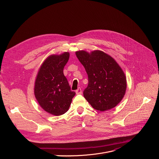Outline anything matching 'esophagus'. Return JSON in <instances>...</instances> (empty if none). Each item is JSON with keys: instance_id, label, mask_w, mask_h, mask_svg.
I'll return each mask as SVG.
<instances>
[{"instance_id": "1", "label": "esophagus", "mask_w": 159, "mask_h": 159, "mask_svg": "<svg viewBox=\"0 0 159 159\" xmlns=\"http://www.w3.org/2000/svg\"><path fill=\"white\" fill-rule=\"evenodd\" d=\"M75 93H76V94H81L82 93V89H81L80 87H79V88H78V89H77V90H76Z\"/></svg>"}]
</instances>
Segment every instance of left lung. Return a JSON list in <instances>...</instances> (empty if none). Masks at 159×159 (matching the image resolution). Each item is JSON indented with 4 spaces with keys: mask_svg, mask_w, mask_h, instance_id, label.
Returning a JSON list of instances; mask_svg holds the SVG:
<instances>
[{
    "mask_svg": "<svg viewBox=\"0 0 159 159\" xmlns=\"http://www.w3.org/2000/svg\"><path fill=\"white\" fill-rule=\"evenodd\" d=\"M76 56L88 75L84 97L91 106L105 111L116 107L125 95L127 87L125 72L116 61L101 50H79Z\"/></svg>",
    "mask_w": 159,
    "mask_h": 159,
    "instance_id": "8db88e82",
    "label": "left lung"
}]
</instances>
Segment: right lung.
Wrapping results in <instances>:
<instances>
[{
    "mask_svg": "<svg viewBox=\"0 0 159 159\" xmlns=\"http://www.w3.org/2000/svg\"><path fill=\"white\" fill-rule=\"evenodd\" d=\"M69 52L51 55L44 60L34 82V94L40 107L54 116L69 110L75 93L72 91L63 68L69 59Z\"/></svg>",
    "mask_w": 159,
    "mask_h": 159,
    "instance_id": "add662e5",
    "label": "right lung"
}]
</instances>
